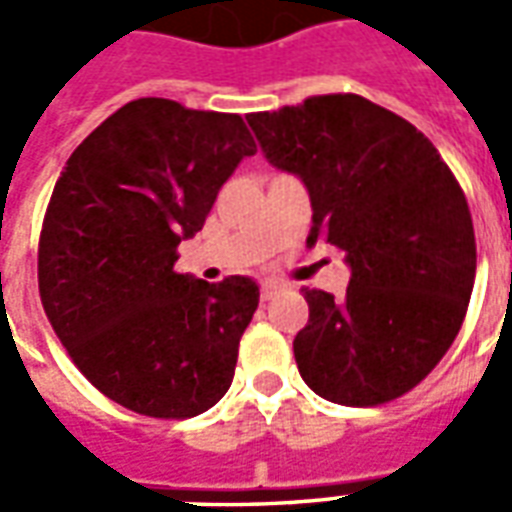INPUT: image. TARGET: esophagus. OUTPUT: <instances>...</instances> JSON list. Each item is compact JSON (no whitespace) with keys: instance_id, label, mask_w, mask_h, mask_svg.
I'll return each instance as SVG.
<instances>
[{"instance_id":"34e87169","label":"esophagus","mask_w":512,"mask_h":512,"mask_svg":"<svg viewBox=\"0 0 512 512\" xmlns=\"http://www.w3.org/2000/svg\"><path fill=\"white\" fill-rule=\"evenodd\" d=\"M282 290H285V285H279V282H263V285H260V299L263 301L277 299Z\"/></svg>"}]
</instances>
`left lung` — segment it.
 I'll return each instance as SVG.
<instances>
[{
	"label": "left lung",
	"mask_w": 512,
	"mask_h": 512,
	"mask_svg": "<svg viewBox=\"0 0 512 512\" xmlns=\"http://www.w3.org/2000/svg\"><path fill=\"white\" fill-rule=\"evenodd\" d=\"M266 158L310 191L318 241L345 252L343 299L304 290L296 365L315 395L381 406L439 365L472 299L477 246L463 189L428 136L362 95H312L246 117Z\"/></svg>",
	"instance_id": "left-lung-1"
}]
</instances>
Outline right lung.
<instances>
[{
  "label": "right lung",
  "instance_id": "add662e5",
  "mask_svg": "<svg viewBox=\"0 0 512 512\" xmlns=\"http://www.w3.org/2000/svg\"><path fill=\"white\" fill-rule=\"evenodd\" d=\"M255 139L241 115L136 98L68 158L38 244V288L73 365L136 414L189 419L230 389L260 290L175 271Z\"/></svg>",
  "mask_w": 512,
  "mask_h": 512
}]
</instances>
